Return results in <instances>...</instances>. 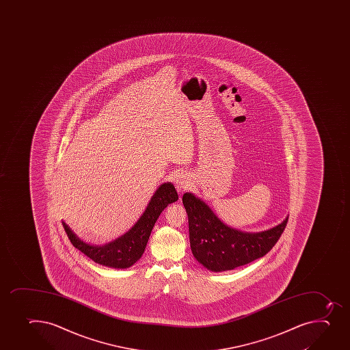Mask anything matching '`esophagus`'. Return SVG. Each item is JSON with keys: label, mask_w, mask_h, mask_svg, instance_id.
Returning a JSON list of instances; mask_svg holds the SVG:
<instances>
[{"label": "esophagus", "mask_w": 350, "mask_h": 350, "mask_svg": "<svg viewBox=\"0 0 350 350\" xmlns=\"http://www.w3.org/2000/svg\"><path fill=\"white\" fill-rule=\"evenodd\" d=\"M173 184L177 188L178 191L181 193V191H186L191 186V179L188 177L187 174L184 172L176 173L172 178Z\"/></svg>", "instance_id": "1"}]
</instances>
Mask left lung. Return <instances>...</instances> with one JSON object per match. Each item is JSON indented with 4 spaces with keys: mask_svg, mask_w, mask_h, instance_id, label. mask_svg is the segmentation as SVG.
<instances>
[{
    "mask_svg": "<svg viewBox=\"0 0 350 350\" xmlns=\"http://www.w3.org/2000/svg\"><path fill=\"white\" fill-rule=\"evenodd\" d=\"M183 203L188 215L193 256L215 273L235 269L266 256L280 239L288 219L263 232H246L224 224L204 201L191 193H185Z\"/></svg>",
    "mask_w": 350,
    "mask_h": 350,
    "instance_id": "obj_1",
    "label": "left lung"
}]
</instances>
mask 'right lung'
Wrapping results in <instances>:
<instances>
[{
    "label": "right lung",
    "mask_w": 350,
    "mask_h": 350,
    "mask_svg": "<svg viewBox=\"0 0 350 350\" xmlns=\"http://www.w3.org/2000/svg\"><path fill=\"white\" fill-rule=\"evenodd\" d=\"M177 200V191L173 184L164 183L161 185L150 198L145 212L132 228L124 235L106 243L105 245H91L84 242L65 221H63L64 228L72 244L92 261L115 269H125L142 258L156 220L167 205Z\"/></svg>",
    "instance_id": "right-lung-1"
}]
</instances>
